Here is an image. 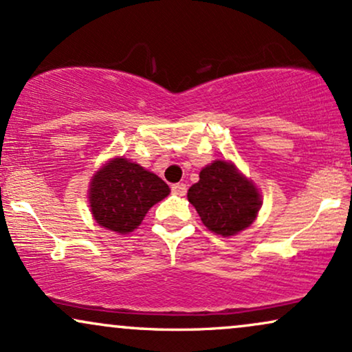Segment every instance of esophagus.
Segmentation results:
<instances>
[{"mask_svg":"<svg viewBox=\"0 0 352 352\" xmlns=\"http://www.w3.org/2000/svg\"><path fill=\"white\" fill-rule=\"evenodd\" d=\"M172 192L175 193V195L184 197L185 193H187V185H185V184H173L172 185Z\"/></svg>","mask_w":352,"mask_h":352,"instance_id":"34e87169","label":"esophagus"}]
</instances>
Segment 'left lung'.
<instances>
[{
    "label": "left lung",
    "instance_id": "8db88e82",
    "mask_svg": "<svg viewBox=\"0 0 352 352\" xmlns=\"http://www.w3.org/2000/svg\"><path fill=\"white\" fill-rule=\"evenodd\" d=\"M187 197L205 227L221 236L236 235L250 227L261 205L252 182L223 160L207 165L200 172V180L188 188Z\"/></svg>",
    "mask_w": 352,
    "mask_h": 352
}]
</instances>
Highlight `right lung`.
Segmentation results:
<instances>
[{"label":"right lung","instance_id":"obj_1","mask_svg":"<svg viewBox=\"0 0 352 352\" xmlns=\"http://www.w3.org/2000/svg\"><path fill=\"white\" fill-rule=\"evenodd\" d=\"M168 192V185L155 173L125 159H114L92 179L89 201L100 227L129 233Z\"/></svg>","mask_w":352,"mask_h":352}]
</instances>
